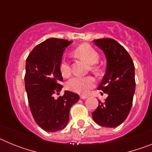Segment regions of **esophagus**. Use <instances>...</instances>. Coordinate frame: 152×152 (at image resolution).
Wrapping results in <instances>:
<instances>
[{
    "label": "esophagus",
    "mask_w": 152,
    "mask_h": 152,
    "mask_svg": "<svg viewBox=\"0 0 152 152\" xmlns=\"http://www.w3.org/2000/svg\"><path fill=\"white\" fill-rule=\"evenodd\" d=\"M80 99H82V100H84V99H87V98L88 97V96H85V95H81V96H80Z\"/></svg>",
    "instance_id": "obj_1"
}]
</instances>
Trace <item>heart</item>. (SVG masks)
Wrapping results in <instances>:
<instances>
[{
	"mask_svg": "<svg viewBox=\"0 0 152 152\" xmlns=\"http://www.w3.org/2000/svg\"><path fill=\"white\" fill-rule=\"evenodd\" d=\"M74 53L76 56L80 58V59L91 64V69L93 72H97L98 68L94 64L98 62L99 56L98 53L93 49L91 45L88 44H83L80 45L74 51ZM59 69L61 75L64 77H68L71 74V68H70L69 62L66 59V58L63 57L60 61ZM95 85L94 78L91 76L87 77H78L75 76L68 80L66 87L68 90L73 92L80 94H88L90 89L93 88Z\"/></svg>",
	"mask_w": 152,
	"mask_h": 152,
	"instance_id": "b5f03b06",
	"label": "heart"
}]
</instances>
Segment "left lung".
<instances>
[{
	"label": "left lung",
	"mask_w": 152,
	"mask_h": 152,
	"mask_svg": "<svg viewBox=\"0 0 152 152\" xmlns=\"http://www.w3.org/2000/svg\"><path fill=\"white\" fill-rule=\"evenodd\" d=\"M94 42L107 59V71L98 90L108 96L104 103L99 100L92 117L100 126L114 128L126 120L131 110L135 90V66L128 52L116 40L99 39Z\"/></svg>",
	"instance_id": "8db88e82"
}]
</instances>
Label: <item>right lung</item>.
I'll use <instances>...</instances> for the list:
<instances>
[{
    "label": "right lung",
    "instance_id": "add662e5",
    "mask_svg": "<svg viewBox=\"0 0 152 152\" xmlns=\"http://www.w3.org/2000/svg\"><path fill=\"white\" fill-rule=\"evenodd\" d=\"M72 43L66 39H48L36 45L26 58L24 80L29 108L36 123L49 132L65 128L70 109L79 100V95L69 91L57 99L53 96L62 88L60 61Z\"/></svg>",
    "mask_w": 152,
    "mask_h": 152
}]
</instances>
